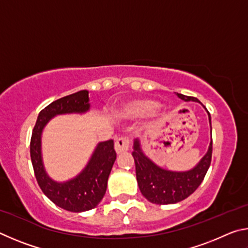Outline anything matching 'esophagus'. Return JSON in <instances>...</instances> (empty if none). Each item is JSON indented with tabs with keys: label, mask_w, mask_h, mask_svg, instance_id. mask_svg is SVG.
<instances>
[{
	"label": "esophagus",
	"mask_w": 248,
	"mask_h": 248,
	"mask_svg": "<svg viewBox=\"0 0 248 248\" xmlns=\"http://www.w3.org/2000/svg\"><path fill=\"white\" fill-rule=\"evenodd\" d=\"M130 148V140L129 138L127 137H121L119 138L118 140L116 141L115 143V150L117 153H123L125 152V151H128Z\"/></svg>",
	"instance_id": "esophagus-1"
}]
</instances>
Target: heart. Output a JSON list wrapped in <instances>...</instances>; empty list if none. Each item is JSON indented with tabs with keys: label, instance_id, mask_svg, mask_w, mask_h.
I'll return each mask as SVG.
<instances>
[{
	"label": "heart",
	"instance_id": "obj_1",
	"mask_svg": "<svg viewBox=\"0 0 248 248\" xmlns=\"http://www.w3.org/2000/svg\"><path fill=\"white\" fill-rule=\"evenodd\" d=\"M156 102H154L152 99H138L124 106V112L125 115L131 117H139L152 111L153 109L156 108Z\"/></svg>",
	"mask_w": 248,
	"mask_h": 248
}]
</instances>
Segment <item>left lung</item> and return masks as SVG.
<instances>
[{
  "label": "left lung",
  "instance_id": "obj_1",
  "mask_svg": "<svg viewBox=\"0 0 248 248\" xmlns=\"http://www.w3.org/2000/svg\"><path fill=\"white\" fill-rule=\"evenodd\" d=\"M177 96L186 102H189V100L199 102L196 97H191V96H185L183 94H177ZM208 115L209 123L211 124V116L209 111ZM132 156L136 163L137 180L142 195L152 203H176L189 197L202 183L211 164L212 139L210 142L208 152L201 158L197 166L187 171H171L163 170L154 164L142 152L139 139H136L133 142Z\"/></svg>",
  "mask_w": 248,
  "mask_h": 248
}]
</instances>
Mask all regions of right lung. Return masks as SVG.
<instances>
[{
	"label": "right lung",
	"mask_w": 248,
	"mask_h": 248,
	"mask_svg": "<svg viewBox=\"0 0 248 248\" xmlns=\"http://www.w3.org/2000/svg\"><path fill=\"white\" fill-rule=\"evenodd\" d=\"M89 92L79 91L49 104L39 112L31 139V158L39 187L58 207L71 212L94 209L106 192L107 180L116 161L114 140L100 142L85 169L65 183L54 182L46 173L41 157V132L54 116L83 114L90 109Z\"/></svg>",
	"instance_id": "obj_1"
}]
</instances>
